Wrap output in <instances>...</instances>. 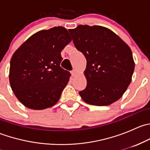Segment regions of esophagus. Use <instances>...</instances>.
I'll list each match as a JSON object with an SVG mask.
<instances>
[{"mask_svg": "<svg viewBox=\"0 0 150 150\" xmlns=\"http://www.w3.org/2000/svg\"><path fill=\"white\" fill-rule=\"evenodd\" d=\"M77 73V71L76 69H73V70L71 71V75H72V76H75V74Z\"/></svg>", "mask_w": 150, "mask_h": 150, "instance_id": "34e87169", "label": "esophagus"}]
</instances>
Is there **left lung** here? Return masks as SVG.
<instances>
[{"label": "left lung", "instance_id": "obj_1", "mask_svg": "<svg viewBox=\"0 0 150 150\" xmlns=\"http://www.w3.org/2000/svg\"><path fill=\"white\" fill-rule=\"evenodd\" d=\"M68 31L86 59L87 85L80 96L86 103L107 106L118 100L131 83L134 70L129 46L110 29L79 25Z\"/></svg>", "mask_w": 150, "mask_h": 150}]
</instances>
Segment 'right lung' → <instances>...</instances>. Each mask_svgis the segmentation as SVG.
<instances>
[{
	"instance_id": "add662e5",
	"label": "right lung",
	"mask_w": 150,
	"mask_h": 150,
	"mask_svg": "<svg viewBox=\"0 0 150 150\" xmlns=\"http://www.w3.org/2000/svg\"><path fill=\"white\" fill-rule=\"evenodd\" d=\"M72 39L63 27L40 30L13 54L9 81L19 102L33 110L57 103L71 74L61 67V51Z\"/></svg>"
}]
</instances>
